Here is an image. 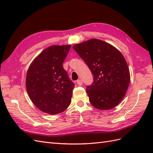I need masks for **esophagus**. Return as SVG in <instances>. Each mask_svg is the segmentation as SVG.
<instances>
[{
	"label": "esophagus",
	"instance_id": "obj_1",
	"mask_svg": "<svg viewBox=\"0 0 153 153\" xmlns=\"http://www.w3.org/2000/svg\"><path fill=\"white\" fill-rule=\"evenodd\" d=\"M77 84L78 85H79V86H81V85H82V84H83V81L82 80V79H78V80H77Z\"/></svg>",
	"mask_w": 153,
	"mask_h": 153
}]
</instances>
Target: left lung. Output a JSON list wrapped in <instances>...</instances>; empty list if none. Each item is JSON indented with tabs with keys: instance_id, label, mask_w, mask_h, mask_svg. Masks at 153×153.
<instances>
[{
	"instance_id": "left-lung-1",
	"label": "left lung",
	"mask_w": 153,
	"mask_h": 153,
	"mask_svg": "<svg viewBox=\"0 0 153 153\" xmlns=\"http://www.w3.org/2000/svg\"><path fill=\"white\" fill-rule=\"evenodd\" d=\"M73 48L93 76V83L86 89L91 104L99 110L114 108L124 97L130 82L125 58L112 45L97 39L75 45Z\"/></svg>"
}]
</instances>
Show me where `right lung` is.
<instances>
[{
	"mask_svg": "<svg viewBox=\"0 0 153 153\" xmlns=\"http://www.w3.org/2000/svg\"><path fill=\"white\" fill-rule=\"evenodd\" d=\"M70 47V45L48 47L29 67L25 81L27 91L42 112L57 114L70 105L75 84L62 66Z\"/></svg>",
	"mask_w": 153,
	"mask_h": 153,
	"instance_id": "add662e5",
	"label": "right lung"
}]
</instances>
